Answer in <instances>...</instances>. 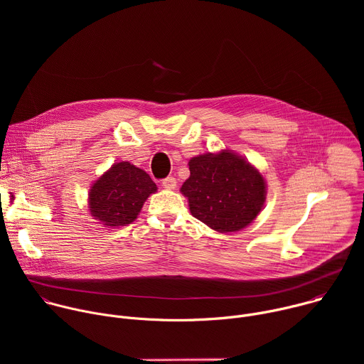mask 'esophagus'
Masks as SVG:
<instances>
[{
    "label": "esophagus",
    "instance_id": "1",
    "mask_svg": "<svg viewBox=\"0 0 364 364\" xmlns=\"http://www.w3.org/2000/svg\"><path fill=\"white\" fill-rule=\"evenodd\" d=\"M161 184H163V187L167 188V190H174L176 186H177V181H176L174 177H167V178L163 180Z\"/></svg>",
    "mask_w": 364,
    "mask_h": 364
}]
</instances>
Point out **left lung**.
I'll use <instances>...</instances> for the list:
<instances>
[{
	"instance_id": "8db88e82",
	"label": "left lung",
	"mask_w": 364,
	"mask_h": 364,
	"mask_svg": "<svg viewBox=\"0 0 364 364\" xmlns=\"http://www.w3.org/2000/svg\"><path fill=\"white\" fill-rule=\"evenodd\" d=\"M190 177L181 186L191 215L220 233L245 229L262 210L265 181L247 161L222 151L188 161Z\"/></svg>"
}]
</instances>
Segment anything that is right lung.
Here are the masks:
<instances>
[{"instance_id": "obj_1", "label": "right lung", "mask_w": 364, "mask_h": 364, "mask_svg": "<svg viewBox=\"0 0 364 364\" xmlns=\"http://www.w3.org/2000/svg\"><path fill=\"white\" fill-rule=\"evenodd\" d=\"M155 191L157 186L144 170L128 161L114 164L90 188V215L111 228L129 225Z\"/></svg>"}]
</instances>
